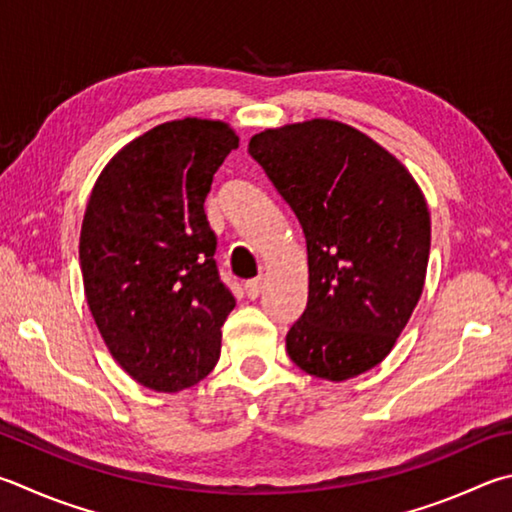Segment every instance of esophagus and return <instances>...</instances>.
Instances as JSON below:
<instances>
[{"label":"esophagus","mask_w":512,"mask_h":512,"mask_svg":"<svg viewBox=\"0 0 512 512\" xmlns=\"http://www.w3.org/2000/svg\"><path fill=\"white\" fill-rule=\"evenodd\" d=\"M244 288H246V295L250 297V300H255V297L262 293V288H264V282H262V277H255V280H248L246 284H244Z\"/></svg>","instance_id":"1"}]
</instances>
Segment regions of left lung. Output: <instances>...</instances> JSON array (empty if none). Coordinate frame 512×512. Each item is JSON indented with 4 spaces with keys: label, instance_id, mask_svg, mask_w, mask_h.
Segmentation results:
<instances>
[{
    "label": "left lung",
    "instance_id": "left-lung-1",
    "mask_svg": "<svg viewBox=\"0 0 512 512\" xmlns=\"http://www.w3.org/2000/svg\"><path fill=\"white\" fill-rule=\"evenodd\" d=\"M248 152L304 230L309 302L286 333L306 374L376 367L423 293L430 212L412 174L358 129L309 120L250 138Z\"/></svg>",
    "mask_w": 512,
    "mask_h": 512
}]
</instances>
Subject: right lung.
Masks as SVG:
<instances>
[{"label": "right lung", "instance_id": "1", "mask_svg": "<svg viewBox=\"0 0 512 512\" xmlns=\"http://www.w3.org/2000/svg\"><path fill=\"white\" fill-rule=\"evenodd\" d=\"M237 147L219 120H172L123 147L91 190L80 232L89 309L118 365L156 392L197 385L219 360L235 295L203 203Z\"/></svg>", "mask_w": 512, "mask_h": 512}]
</instances>
